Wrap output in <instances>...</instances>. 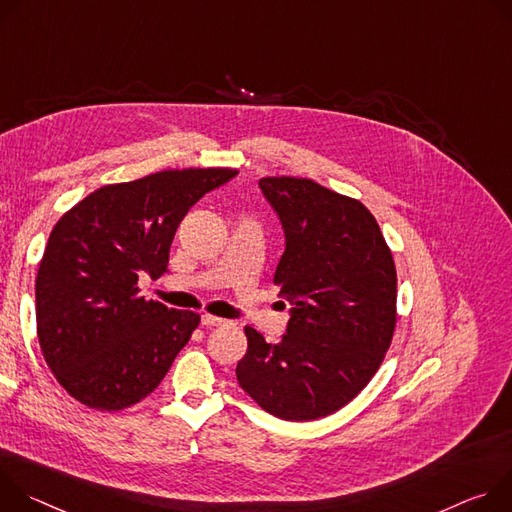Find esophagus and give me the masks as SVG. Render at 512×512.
<instances>
[{
    "instance_id": "obj_1",
    "label": "esophagus",
    "mask_w": 512,
    "mask_h": 512,
    "mask_svg": "<svg viewBox=\"0 0 512 512\" xmlns=\"http://www.w3.org/2000/svg\"><path fill=\"white\" fill-rule=\"evenodd\" d=\"M225 323H227V319H221V317H215V315H209V313L201 315V325H205V327H221Z\"/></svg>"
}]
</instances>
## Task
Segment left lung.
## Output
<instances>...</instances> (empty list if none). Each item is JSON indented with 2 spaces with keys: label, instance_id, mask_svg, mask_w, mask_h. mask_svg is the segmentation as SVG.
I'll return each mask as SVG.
<instances>
[{
  "label": "left lung",
  "instance_id": "obj_1",
  "mask_svg": "<svg viewBox=\"0 0 512 512\" xmlns=\"http://www.w3.org/2000/svg\"><path fill=\"white\" fill-rule=\"evenodd\" d=\"M285 230L274 285L291 305L287 333L268 344L246 327L240 386L270 415L313 421L370 382L396 325V268L374 215L311 179L264 177Z\"/></svg>",
  "mask_w": 512,
  "mask_h": 512
}]
</instances>
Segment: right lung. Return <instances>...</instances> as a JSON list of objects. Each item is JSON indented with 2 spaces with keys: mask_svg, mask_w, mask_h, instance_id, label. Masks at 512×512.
<instances>
[{
  "mask_svg": "<svg viewBox=\"0 0 512 512\" xmlns=\"http://www.w3.org/2000/svg\"><path fill=\"white\" fill-rule=\"evenodd\" d=\"M234 168L162 170L105 185L52 227L36 276V331L54 378L75 401L122 411L148 396L201 317L138 295V276L166 272L189 209Z\"/></svg>",
  "mask_w": 512,
  "mask_h": 512,
  "instance_id": "right-lung-1",
  "label": "right lung"
}]
</instances>
